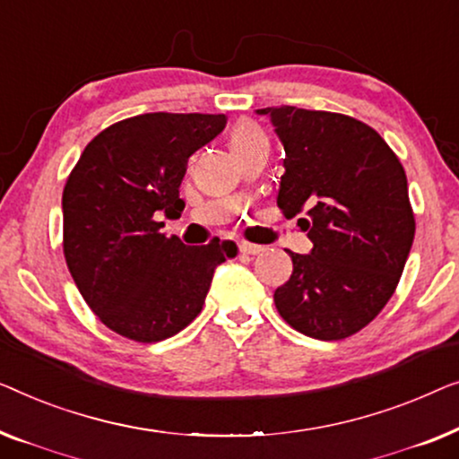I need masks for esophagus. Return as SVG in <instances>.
<instances>
[{"label": "esophagus", "mask_w": 459, "mask_h": 459, "mask_svg": "<svg viewBox=\"0 0 459 459\" xmlns=\"http://www.w3.org/2000/svg\"><path fill=\"white\" fill-rule=\"evenodd\" d=\"M238 251H241V254H245V255H260L264 247H262V245H255V243H241V245H238Z\"/></svg>", "instance_id": "obj_1"}]
</instances>
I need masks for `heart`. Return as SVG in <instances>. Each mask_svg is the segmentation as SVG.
Segmentation results:
<instances>
[{"instance_id":"heart-1","label":"heart","mask_w":459,"mask_h":459,"mask_svg":"<svg viewBox=\"0 0 459 459\" xmlns=\"http://www.w3.org/2000/svg\"><path fill=\"white\" fill-rule=\"evenodd\" d=\"M257 141H266V137H264V133L260 131V128H257L255 125H251V122H247V120L238 122V125L232 128V133H230L232 150H241V147L257 143Z\"/></svg>"}]
</instances>
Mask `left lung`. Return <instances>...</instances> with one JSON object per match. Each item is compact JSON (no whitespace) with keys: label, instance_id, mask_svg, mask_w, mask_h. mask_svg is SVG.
<instances>
[{"label":"left lung","instance_id":"8db88e82","mask_svg":"<svg viewBox=\"0 0 459 459\" xmlns=\"http://www.w3.org/2000/svg\"><path fill=\"white\" fill-rule=\"evenodd\" d=\"M268 116L285 147L276 204L314 243L293 254V274L274 291L279 314L312 339L351 337L395 293L414 212L402 162L385 139L351 116L293 106Z\"/></svg>","mask_w":459,"mask_h":459}]
</instances>
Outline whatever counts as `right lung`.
<instances>
[{
    "label": "right lung",
    "instance_id": "right-lung-1",
    "mask_svg": "<svg viewBox=\"0 0 459 459\" xmlns=\"http://www.w3.org/2000/svg\"><path fill=\"white\" fill-rule=\"evenodd\" d=\"M227 125L224 114L153 112L120 120L81 153L64 186V257L82 299L122 337L156 343L202 312L232 241L186 247L160 218H178L186 162Z\"/></svg>",
    "mask_w": 459,
    "mask_h": 459
}]
</instances>
